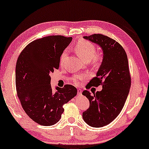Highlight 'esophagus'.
Here are the masks:
<instances>
[{"label":"esophagus","mask_w":149,"mask_h":149,"mask_svg":"<svg viewBox=\"0 0 149 149\" xmlns=\"http://www.w3.org/2000/svg\"><path fill=\"white\" fill-rule=\"evenodd\" d=\"M82 89H78V90H77V93H78V95H82Z\"/></svg>","instance_id":"1"}]
</instances>
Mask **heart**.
Listing matches in <instances>:
<instances>
[{
	"mask_svg": "<svg viewBox=\"0 0 149 149\" xmlns=\"http://www.w3.org/2000/svg\"><path fill=\"white\" fill-rule=\"evenodd\" d=\"M74 50L83 60L86 61H90L92 65L95 67L99 66L102 60V54L97 52L96 47L95 45L88 40H82L78 41L75 44ZM66 54V51H63L62 52L60 57L61 62H62ZM86 78V74H79L74 76L72 78V80L74 83L78 84L80 81L85 80Z\"/></svg>",
	"mask_w": 149,
	"mask_h": 149,
	"instance_id": "1",
	"label": "heart"
}]
</instances>
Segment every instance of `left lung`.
Here are the masks:
<instances>
[{"mask_svg": "<svg viewBox=\"0 0 149 149\" xmlns=\"http://www.w3.org/2000/svg\"><path fill=\"white\" fill-rule=\"evenodd\" d=\"M84 38L99 45L104 56L97 76L87 85V89L101 85L102 89L93 94L87 90L82 92L90 104L82 117L91 127H102L118 116L127 99L131 86L128 58L123 47L108 36L95 33Z\"/></svg>", "mask_w": 149, "mask_h": 149, "instance_id": "1", "label": "left lung"}]
</instances>
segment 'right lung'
Wrapping results in <instances>:
<instances>
[{"label": "right lung", "instance_id": "obj_1", "mask_svg": "<svg viewBox=\"0 0 149 149\" xmlns=\"http://www.w3.org/2000/svg\"><path fill=\"white\" fill-rule=\"evenodd\" d=\"M63 36H49L31 42L19 54L15 86L22 108L33 121L51 126L61 119L63 106L75 97L77 89L66 84L53 90L50 72L58 69L61 55L72 41Z\"/></svg>", "mask_w": 149, "mask_h": 149}]
</instances>
